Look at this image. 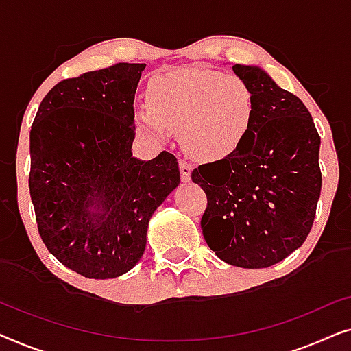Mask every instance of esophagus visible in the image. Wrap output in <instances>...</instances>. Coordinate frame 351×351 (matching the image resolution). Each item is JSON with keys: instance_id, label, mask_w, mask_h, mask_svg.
Listing matches in <instances>:
<instances>
[{"instance_id": "34e87169", "label": "esophagus", "mask_w": 351, "mask_h": 351, "mask_svg": "<svg viewBox=\"0 0 351 351\" xmlns=\"http://www.w3.org/2000/svg\"><path fill=\"white\" fill-rule=\"evenodd\" d=\"M179 167H180L182 182H190V179H191V171H193V166H191L190 162L186 161V160H180Z\"/></svg>"}]
</instances>
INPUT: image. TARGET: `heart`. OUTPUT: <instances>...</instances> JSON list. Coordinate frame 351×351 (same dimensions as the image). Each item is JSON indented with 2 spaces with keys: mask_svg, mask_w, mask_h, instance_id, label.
Here are the masks:
<instances>
[{
  "mask_svg": "<svg viewBox=\"0 0 351 351\" xmlns=\"http://www.w3.org/2000/svg\"><path fill=\"white\" fill-rule=\"evenodd\" d=\"M256 108V94L241 76L182 66L152 80L148 108L138 110L136 123L156 137L180 128L186 152L215 161L243 145L252 131Z\"/></svg>",
  "mask_w": 351,
  "mask_h": 351,
  "instance_id": "obj_1",
  "label": "heart"
}]
</instances>
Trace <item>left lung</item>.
<instances>
[{
	"mask_svg": "<svg viewBox=\"0 0 351 351\" xmlns=\"http://www.w3.org/2000/svg\"><path fill=\"white\" fill-rule=\"evenodd\" d=\"M256 94L252 131L232 155L195 167L208 196L201 230L223 262L267 268L299 249L321 193L319 134L304 102L265 71L233 65Z\"/></svg>",
	"mask_w": 351,
	"mask_h": 351,
	"instance_id": "1",
	"label": "left lung"
}]
</instances>
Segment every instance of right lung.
Listing matches in <instances>:
<instances>
[{
	"label": "right lung",
	"instance_id": "1",
	"mask_svg": "<svg viewBox=\"0 0 351 351\" xmlns=\"http://www.w3.org/2000/svg\"><path fill=\"white\" fill-rule=\"evenodd\" d=\"M145 64H114L57 83L30 131L28 189L47 251L86 278L141 261L153 213L179 185L177 158L132 156L134 97Z\"/></svg>",
	"mask_w": 351,
	"mask_h": 351
}]
</instances>
